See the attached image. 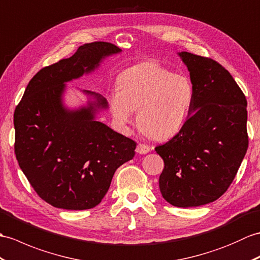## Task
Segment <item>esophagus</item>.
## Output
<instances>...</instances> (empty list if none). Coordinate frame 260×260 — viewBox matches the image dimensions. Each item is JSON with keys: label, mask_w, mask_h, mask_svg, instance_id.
<instances>
[{"label": "esophagus", "mask_w": 260, "mask_h": 260, "mask_svg": "<svg viewBox=\"0 0 260 260\" xmlns=\"http://www.w3.org/2000/svg\"><path fill=\"white\" fill-rule=\"evenodd\" d=\"M150 150L148 145H145V144H138L137 145V148H136V152L138 154H147Z\"/></svg>", "instance_id": "esophagus-1"}]
</instances>
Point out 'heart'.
Returning <instances> with one entry per match:
<instances>
[{"label":"heart","mask_w":260,"mask_h":260,"mask_svg":"<svg viewBox=\"0 0 260 260\" xmlns=\"http://www.w3.org/2000/svg\"><path fill=\"white\" fill-rule=\"evenodd\" d=\"M117 90L108 95V103L118 127H127L133 111L137 110V127L157 141L171 138L182 129L195 95L188 76L176 74L157 62L125 70L117 78Z\"/></svg>","instance_id":"obj_1"}]
</instances>
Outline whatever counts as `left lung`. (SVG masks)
<instances>
[{"label":"left lung","instance_id":"1","mask_svg":"<svg viewBox=\"0 0 260 260\" xmlns=\"http://www.w3.org/2000/svg\"><path fill=\"white\" fill-rule=\"evenodd\" d=\"M195 95L188 117L172 140L155 148L164 160L159 189L176 207H197L228 189L248 148L247 101L231 73L216 61L178 53Z\"/></svg>","mask_w":260,"mask_h":260}]
</instances>
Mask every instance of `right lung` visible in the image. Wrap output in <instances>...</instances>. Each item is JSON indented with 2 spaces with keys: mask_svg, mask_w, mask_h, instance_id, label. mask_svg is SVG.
I'll return each mask as SVG.
<instances>
[{
  "mask_svg": "<svg viewBox=\"0 0 260 260\" xmlns=\"http://www.w3.org/2000/svg\"><path fill=\"white\" fill-rule=\"evenodd\" d=\"M122 52L107 42L78 47L73 56L42 69L14 112L16 159L38 192L52 206L89 209L105 196L114 173L135 155L136 143L95 119L108 107L102 95L83 90L85 106L66 107V83L99 68Z\"/></svg>",
  "mask_w": 260,
  "mask_h": 260,
  "instance_id": "obj_1",
  "label": "right lung"
}]
</instances>
